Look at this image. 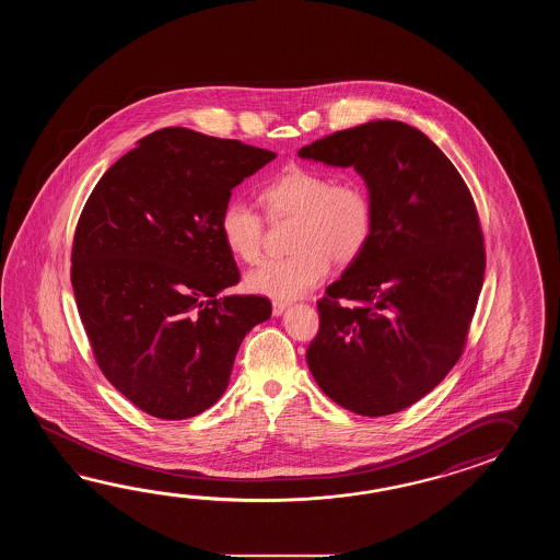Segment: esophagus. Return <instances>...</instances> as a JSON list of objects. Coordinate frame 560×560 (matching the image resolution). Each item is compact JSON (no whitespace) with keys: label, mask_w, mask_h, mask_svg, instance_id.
<instances>
[{"label":"esophagus","mask_w":560,"mask_h":560,"mask_svg":"<svg viewBox=\"0 0 560 560\" xmlns=\"http://www.w3.org/2000/svg\"><path fill=\"white\" fill-rule=\"evenodd\" d=\"M285 308H288V302H280V300H275V302H272V312H275V316H282Z\"/></svg>","instance_id":"34e87169"}]
</instances>
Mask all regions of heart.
I'll return each mask as SVG.
<instances>
[{"mask_svg":"<svg viewBox=\"0 0 560 560\" xmlns=\"http://www.w3.org/2000/svg\"><path fill=\"white\" fill-rule=\"evenodd\" d=\"M260 202L272 220L294 218L292 256L268 260L246 276V288L288 302L308 294L330 272V262L352 264L369 246L374 228L370 194L357 179L334 182L314 167L294 166L268 182ZM220 236L242 262L260 258L264 222L256 208L230 200L220 214Z\"/></svg>","mask_w":560,"mask_h":560,"instance_id":"heart-1","label":"heart"}]
</instances>
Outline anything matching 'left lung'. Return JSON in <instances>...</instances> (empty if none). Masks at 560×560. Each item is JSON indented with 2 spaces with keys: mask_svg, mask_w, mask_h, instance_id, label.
Returning <instances> with one entry per match:
<instances>
[{
  "mask_svg": "<svg viewBox=\"0 0 560 560\" xmlns=\"http://www.w3.org/2000/svg\"><path fill=\"white\" fill-rule=\"evenodd\" d=\"M298 155L354 167L374 206L369 246L318 300L310 372L350 412H400L463 354L485 280L472 196L441 148L396 119L336 131Z\"/></svg>",
  "mask_w": 560,
  "mask_h": 560,
  "instance_id": "1",
  "label": "left lung"
}]
</instances>
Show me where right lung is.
Masks as SVG:
<instances>
[{
	"label": "right lung",
	"mask_w": 560,
	"mask_h": 560,
	"mask_svg": "<svg viewBox=\"0 0 560 560\" xmlns=\"http://www.w3.org/2000/svg\"><path fill=\"white\" fill-rule=\"evenodd\" d=\"M275 152L164 128L95 184L75 228L72 285L97 366L131 405L164 420L215 405L244 336L268 320L238 284L220 214Z\"/></svg>",
	"instance_id": "1"
}]
</instances>
